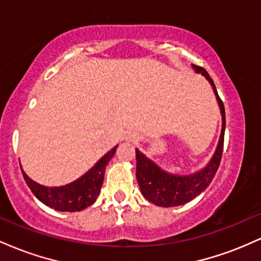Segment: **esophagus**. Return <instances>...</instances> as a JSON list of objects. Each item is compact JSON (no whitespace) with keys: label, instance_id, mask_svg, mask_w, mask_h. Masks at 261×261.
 <instances>
[{"label":"esophagus","instance_id":"34e87169","mask_svg":"<svg viewBox=\"0 0 261 261\" xmlns=\"http://www.w3.org/2000/svg\"><path fill=\"white\" fill-rule=\"evenodd\" d=\"M128 140H130L131 142H137V141H139V135L135 134V133L130 134L128 135Z\"/></svg>","mask_w":261,"mask_h":261}]
</instances>
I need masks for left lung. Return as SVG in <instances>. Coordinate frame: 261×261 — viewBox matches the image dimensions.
Listing matches in <instances>:
<instances>
[{"label": "left lung", "mask_w": 261, "mask_h": 261, "mask_svg": "<svg viewBox=\"0 0 261 261\" xmlns=\"http://www.w3.org/2000/svg\"><path fill=\"white\" fill-rule=\"evenodd\" d=\"M193 68L196 73H201L214 89L221 115H222V128H221L216 151L211 160L202 169L191 174L180 175L166 172L136 148V178L141 194L149 202L162 206V207L180 206L195 199L212 181L220 166L221 157H222L224 128H226V114H224L223 103L218 97L217 89L210 74L199 66L193 65Z\"/></svg>", "instance_id": "left-lung-1"}]
</instances>
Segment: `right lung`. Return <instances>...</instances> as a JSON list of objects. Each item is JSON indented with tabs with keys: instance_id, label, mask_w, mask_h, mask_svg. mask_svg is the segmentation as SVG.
<instances>
[{
	"instance_id": "add662e5",
	"label": "right lung",
	"mask_w": 261,
	"mask_h": 261,
	"mask_svg": "<svg viewBox=\"0 0 261 261\" xmlns=\"http://www.w3.org/2000/svg\"><path fill=\"white\" fill-rule=\"evenodd\" d=\"M116 148L118 146L110 149L88 172L80 176L79 179L62 187H45V185L39 184L29 178L22 168L23 178L37 199L49 207L64 212L82 211L94 203L97 197L99 196L106 167L115 154Z\"/></svg>"
}]
</instances>
